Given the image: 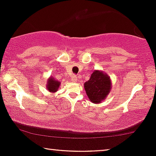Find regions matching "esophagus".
I'll return each instance as SVG.
<instances>
[{"mask_svg": "<svg viewBox=\"0 0 156 156\" xmlns=\"http://www.w3.org/2000/svg\"><path fill=\"white\" fill-rule=\"evenodd\" d=\"M71 82H77V77L75 75H73L71 77Z\"/></svg>", "mask_w": 156, "mask_h": 156, "instance_id": "34e87169", "label": "esophagus"}]
</instances>
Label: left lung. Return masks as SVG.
<instances>
[{
  "mask_svg": "<svg viewBox=\"0 0 156 156\" xmlns=\"http://www.w3.org/2000/svg\"><path fill=\"white\" fill-rule=\"evenodd\" d=\"M112 83L109 76L100 70H94L84 87L87 97L94 104L101 103L106 99L112 89Z\"/></svg>",
  "mask_w": 156,
  "mask_h": 156,
  "instance_id": "obj_1",
  "label": "left lung"
}]
</instances>
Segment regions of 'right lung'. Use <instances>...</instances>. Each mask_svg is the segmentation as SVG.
I'll use <instances>...</instances> for the list:
<instances>
[{
    "mask_svg": "<svg viewBox=\"0 0 156 156\" xmlns=\"http://www.w3.org/2000/svg\"><path fill=\"white\" fill-rule=\"evenodd\" d=\"M61 83L59 81L55 80L53 76H50L48 78L46 83V88L51 93H55L58 90Z\"/></svg>",
    "mask_w": 156,
    "mask_h": 156,
    "instance_id": "right-lung-1",
    "label": "right lung"
}]
</instances>
